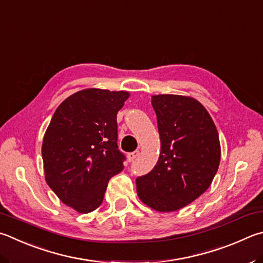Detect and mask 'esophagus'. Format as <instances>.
Here are the masks:
<instances>
[{
  "instance_id": "obj_1",
  "label": "esophagus",
  "mask_w": 263,
  "mask_h": 263,
  "mask_svg": "<svg viewBox=\"0 0 263 263\" xmlns=\"http://www.w3.org/2000/svg\"><path fill=\"white\" fill-rule=\"evenodd\" d=\"M138 156H139V151H136V152L128 153V154H127V160L130 161V162H132L133 160H136Z\"/></svg>"
}]
</instances>
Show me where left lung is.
<instances>
[{"instance_id":"left-lung-1","label":"left lung","mask_w":263,"mask_h":263,"mask_svg":"<svg viewBox=\"0 0 263 263\" xmlns=\"http://www.w3.org/2000/svg\"><path fill=\"white\" fill-rule=\"evenodd\" d=\"M161 139L159 161L138 177V198L156 212L187 206L206 192L217 173L221 144L213 118L186 95H152Z\"/></svg>"}]
</instances>
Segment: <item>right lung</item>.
Here are the masks:
<instances>
[{
	"instance_id": "right-lung-1",
	"label": "right lung",
	"mask_w": 263,
	"mask_h": 263,
	"mask_svg": "<svg viewBox=\"0 0 263 263\" xmlns=\"http://www.w3.org/2000/svg\"><path fill=\"white\" fill-rule=\"evenodd\" d=\"M126 90L86 88L57 107L42 141L45 179L66 206L87 214L103 201L108 181L123 170L117 112Z\"/></svg>"
}]
</instances>
